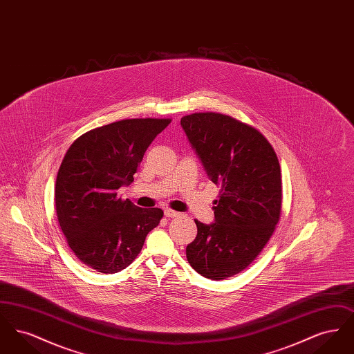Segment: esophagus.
I'll return each instance as SVG.
<instances>
[{
	"mask_svg": "<svg viewBox=\"0 0 354 354\" xmlns=\"http://www.w3.org/2000/svg\"><path fill=\"white\" fill-rule=\"evenodd\" d=\"M180 214L176 212V211H172V209H165V216L166 218H178Z\"/></svg>",
	"mask_w": 354,
	"mask_h": 354,
	"instance_id": "1",
	"label": "esophagus"
}]
</instances>
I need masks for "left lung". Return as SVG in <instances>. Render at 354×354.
Returning <instances> with one entry per match:
<instances>
[{
	"mask_svg": "<svg viewBox=\"0 0 354 354\" xmlns=\"http://www.w3.org/2000/svg\"><path fill=\"white\" fill-rule=\"evenodd\" d=\"M180 124L208 178L220 185L215 223L195 220L185 248L189 266L211 280L245 270L263 251L281 212L277 155L254 127L219 113L185 115Z\"/></svg>",
	"mask_w": 354,
	"mask_h": 354,
	"instance_id": "obj_1",
	"label": "left lung"
}]
</instances>
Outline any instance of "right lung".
<instances>
[{"label":"right lung","instance_id":"obj_1","mask_svg":"<svg viewBox=\"0 0 354 354\" xmlns=\"http://www.w3.org/2000/svg\"><path fill=\"white\" fill-rule=\"evenodd\" d=\"M171 119H123L90 130L68 147L55 182V211L68 247L91 270L117 273L142 251L160 208L122 201L134 174Z\"/></svg>","mask_w":354,"mask_h":354}]
</instances>
